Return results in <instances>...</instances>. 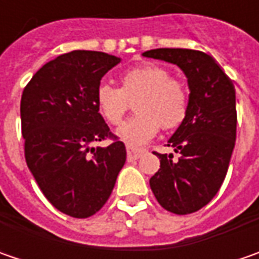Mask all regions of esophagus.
<instances>
[{"label":"esophagus","mask_w":259,"mask_h":259,"mask_svg":"<svg viewBox=\"0 0 259 259\" xmlns=\"http://www.w3.org/2000/svg\"><path fill=\"white\" fill-rule=\"evenodd\" d=\"M145 148H138V147H134V145H126V155H128V161H133V160H137L140 158L141 155L144 154Z\"/></svg>","instance_id":"esophagus-1"}]
</instances>
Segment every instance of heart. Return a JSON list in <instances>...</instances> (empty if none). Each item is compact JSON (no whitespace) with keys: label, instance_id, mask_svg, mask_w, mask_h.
I'll return each mask as SVG.
<instances>
[{"label":"heart","instance_id":"b5f03b06","mask_svg":"<svg viewBox=\"0 0 259 259\" xmlns=\"http://www.w3.org/2000/svg\"><path fill=\"white\" fill-rule=\"evenodd\" d=\"M137 99V115L125 121L116 135L131 145L150 141L163 126L174 130L189 114V92L182 80L171 77L164 66L144 63L125 70L119 88L101 85L96 91L99 114L111 125L121 124L130 102Z\"/></svg>","mask_w":259,"mask_h":259}]
</instances>
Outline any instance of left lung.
<instances>
[{
  "mask_svg": "<svg viewBox=\"0 0 259 259\" xmlns=\"http://www.w3.org/2000/svg\"><path fill=\"white\" fill-rule=\"evenodd\" d=\"M145 57L177 65L187 77L189 114L168 140L179 153L158 154L150 179L157 202L176 214L197 212L219 192L236 138L235 86L212 56L190 49H154Z\"/></svg>",
  "mask_w": 259,
  "mask_h": 259,
  "instance_id": "obj_1",
  "label": "left lung"
}]
</instances>
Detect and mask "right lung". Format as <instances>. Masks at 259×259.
<instances>
[{
    "mask_svg": "<svg viewBox=\"0 0 259 259\" xmlns=\"http://www.w3.org/2000/svg\"><path fill=\"white\" fill-rule=\"evenodd\" d=\"M119 57L75 50L35 72L21 96L27 165L46 199L72 218H89L106 203L126 151L96 106L101 79ZM113 138L108 147L94 142Z\"/></svg>",
    "mask_w": 259,
    "mask_h": 259,
    "instance_id": "add662e5",
    "label": "right lung"
}]
</instances>
